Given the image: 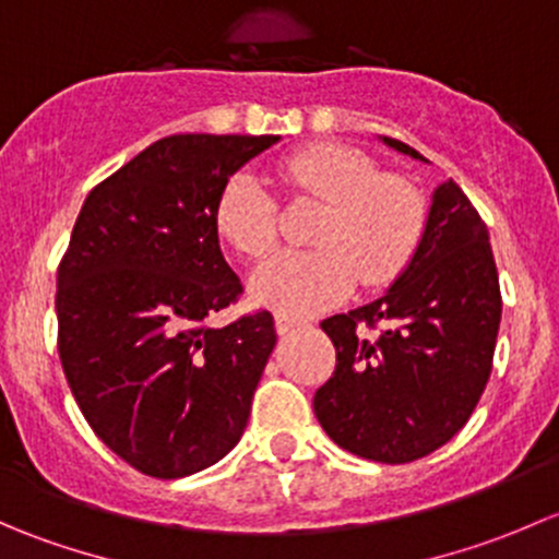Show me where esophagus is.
<instances>
[{"label":"esophagus","mask_w":559,"mask_h":559,"mask_svg":"<svg viewBox=\"0 0 559 559\" xmlns=\"http://www.w3.org/2000/svg\"><path fill=\"white\" fill-rule=\"evenodd\" d=\"M302 324H306V321L297 319V316H289V313H275V330H278V335H289V332L300 330Z\"/></svg>","instance_id":"esophagus-1"}]
</instances>
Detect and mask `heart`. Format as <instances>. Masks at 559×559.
Returning <instances> with one entry per match:
<instances>
[{
	"instance_id": "b5f03b06",
	"label": "heart",
	"mask_w": 559,
	"mask_h": 559,
	"mask_svg": "<svg viewBox=\"0 0 559 559\" xmlns=\"http://www.w3.org/2000/svg\"><path fill=\"white\" fill-rule=\"evenodd\" d=\"M281 175L326 202L311 251H284L259 264L248 281L253 302L281 313H319L346 300L357 281L389 284L408 264L425 233V200L397 175H381L362 151L313 143L286 156ZM216 229L243 257L275 246V205L262 180L238 170L216 202Z\"/></svg>"
}]
</instances>
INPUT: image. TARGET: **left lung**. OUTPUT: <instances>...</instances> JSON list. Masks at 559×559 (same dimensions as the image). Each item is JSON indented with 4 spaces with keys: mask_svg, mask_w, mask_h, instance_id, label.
Masks as SVG:
<instances>
[{
    "mask_svg": "<svg viewBox=\"0 0 559 559\" xmlns=\"http://www.w3.org/2000/svg\"><path fill=\"white\" fill-rule=\"evenodd\" d=\"M381 143L411 159L419 151ZM498 267L487 224L454 180L432 191L414 257L379 300L330 316L332 379L313 394L326 436L386 465L414 462L452 441L487 386L500 326ZM385 330L368 338L362 325Z\"/></svg>",
    "mask_w": 559,
    "mask_h": 559,
    "instance_id": "8db88e82",
    "label": "left lung"
}]
</instances>
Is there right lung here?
Wrapping results in <instances>:
<instances>
[{"label":"right lung","mask_w":559,"mask_h":559,"mask_svg":"<svg viewBox=\"0 0 559 559\" xmlns=\"http://www.w3.org/2000/svg\"><path fill=\"white\" fill-rule=\"evenodd\" d=\"M278 134H173L86 197L56 281L59 357L110 452L183 478L238 447L275 348L267 311L211 313L243 292L218 246L216 202Z\"/></svg>","instance_id":"add662e5"}]
</instances>
